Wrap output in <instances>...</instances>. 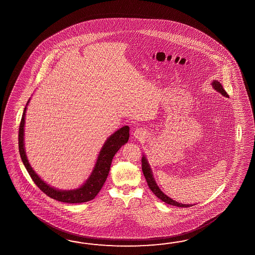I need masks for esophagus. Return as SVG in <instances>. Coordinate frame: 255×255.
Segmentation results:
<instances>
[{
  "mask_svg": "<svg viewBox=\"0 0 255 255\" xmlns=\"http://www.w3.org/2000/svg\"><path fill=\"white\" fill-rule=\"evenodd\" d=\"M132 134L135 138L143 139L146 136V131H144L143 129H136L132 132Z\"/></svg>",
  "mask_w": 255,
  "mask_h": 255,
  "instance_id": "esophagus-1",
  "label": "esophagus"
}]
</instances>
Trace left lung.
Masks as SVG:
<instances>
[{
    "mask_svg": "<svg viewBox=\"0 0 255 255\" xmlns=\"http://www.w3.org/2000/svg\"><path fill=\"white\" fill-rule=\"evenodd\" d=\"M211 84L213 86V88H214L216 91H218L219 93H222L224 96H226V97L228 96V94H227V93L225 92V90L223 88V85H222L218 80H214ZM141 162H142V171H143L144 177H145L146 180H147V186L149 187V189L151 190V192L154 193L155 195H156L159 199H161V200L163 201V202H165L166 204H169V205H172V206H176V207H179V208H189V207H193V205L180 204V203H178L177 201L171 199L166 194H164V193H162V191L159 189V187L156 184V182H155L154 178L152 177L151 170L149 168V165H148V163H147V159H146L145 156L142 157Z\"/></svg>",
    "mask_w": 255,
    "mask_h": 255,
    "instance_id": "1",
    "label": "left lung"
}]
</instances>
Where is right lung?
I'll use <instances>...</instances> for the list:
<instances>
[{"instance_id":"obj_1","label":"right lung","mask_w":255,"mask_h":255,"mask_svg":"<svg viewBox=\"0 0 255 255\" xmlns=\"http://www.w3.org/2000/svg\"><path fill=\"white\" fill-rule=\"evenodd\" d=\"M26 108H27L26 107L24 108L23 114L19 124V129H18V148H19V154L21 157V160L29 175L31 176V179L33 180V182L43 193H46L47 196H49L50 198H53L55 200L63 202V203H70V204H74V203L79 204V203L93 200V198L97 195V193L100 192L105 181L107 180L114 155L116 154L117 151L123 145L127 143L129 139V127L124 126L116 132H114L107 140V142L105 143L104 147L100 151V154L98 156V160L95 164L94 170L84 185L77 190L59 191L47 185L41 178H39L38 176L35 174V172L32 170L30 163L27 160L25 150H24L23 142Z\"/></svg>"}]
</instances>
